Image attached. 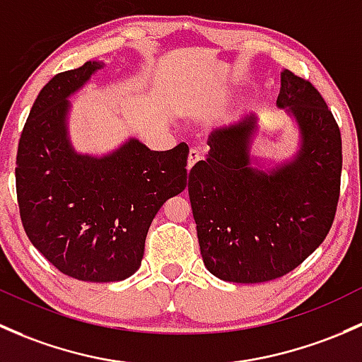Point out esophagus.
Here are the masks:
<instances>
[{"label":"esophagus","instance_id":"34e87169","mask_svg":"<svg viewBox=\"0 0 362 362\" xmlns=\"http://www.w3.org/2000/svg\"><path fill=\"white\" fill-rule=\"evenodd\" d=\"M200 158H202V155H200V151H197V150L189 151V155H188V170L192 169V167L195 165V163L199 162Z\"/></svg>","mask_w":362,"mask_h":362}]
</instances>
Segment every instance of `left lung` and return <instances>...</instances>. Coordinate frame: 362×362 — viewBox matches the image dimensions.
I'll list each match as a JSON object with an SVG mask.
<instances>
[{"label":"left lung","instance_id":"1","mask_svg":"<svg viewBox=\"0 0 362 362\" xmlns=\"http://www.w3.org/2000/svg\"><path fill=\"white\" fill-rule=\"evenodd\" d=\"M277 106L298 125L300 144L274 169L255 167L256 115L219 127L193 165L188 193L200 255L221 281L256 284L294 270L322 244L340 197L341 136L317 88L281 73Z\"/></svg>","mask_w":362,"mask_h":362}]
</instances>
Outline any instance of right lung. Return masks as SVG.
Listing matches in <instances>:
<instances>
[{
    "mask_svg": "<svg viewBox=\"0 0 362 362\" xmlns=\"http://www.w3.org/2000/svg\"><path fill=\"white\" fill-rule=\"evenodd\" d=\"M104 62L59 73L42 88L21 134L15 167L21 219L31 244L59 272L87 282L136 274L160 207L186 188L185 143L151 151L139 139L103 156L69 141V98Z\"/></svg>",
    "mask_w": 362,
    "mask_h": 362,
    "instance_id": "right-lung-1",
    "label": "right lung"
}]
</instances>
